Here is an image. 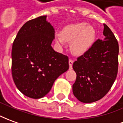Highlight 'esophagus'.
<instances>
[{"mask_svg":"<svg viewBox=\"0 0 123 123\" xmlns=\"http://www.w3.org/2000/svg\"><path fill=\"white\" fill-rule=\"evenodd\" d=\"M74 63V61L72 60H69V66H70V69L72 70V65Z\"/></svg>","mask_w":123,"mask_h":123,"instance_id":"1","label":"esophagus"}]
</instances>
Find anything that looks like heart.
Listing matches in <instances>:
<instances>
[{
  "label": "heart",
  "instance_id": "b5f03b06",
  "mask_svg": "<svg viewBox=\"0 0 123 123\" xmlns=\"http://www.w3.org/2000/svg\"><path fill=\"white\" fill-rule=\"evenodd\" d=\"M96 38V31L86 23H78L67 25L61 33L57 35L55 43L60 47L65 45L66 41L70 43V50L74 55H81L89 50Z\"/></svg>",
  "mask_w": 123,
  "mask_h": 123
}]
</instances>
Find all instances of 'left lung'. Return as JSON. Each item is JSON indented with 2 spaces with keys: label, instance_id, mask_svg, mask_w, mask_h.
Returning <instances> with one entry per match:
<instances>
[{
  "label": "left lung",
  "instance_id": "left-lung-1",
  "mask_svg": "<svg viewBox=\"0 0 123 123\" xmlns=\"http://www.w3.org/2000/svg\"><path fill=\"white\" fill-rule=\"evenodd\" d=\"M102 40L98 39L73 63L76 80L73 94L79 101L91 103L103 98L111 88L118 72V43L113 33L104 24Z\"/></svg>",
  "mask_w": 123,
  "mask_h": 123
}]
</instances>
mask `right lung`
I'll return each instance as SVG.
<instances>
[{
  "instance_id": "1",
  "label": "right lung",
  "mask_w": 123,
  "mask_h": 123,
  "mask_svg": "<svg viewBox=\"0 0 123 123\" xmlns=\"http://www.w3.org/2000/svg\"><path fill=\"white\" fill-rule=\"evenodd\" d=\"M47 16L25 23L12 47V76L17 88L29 98H43L55 80L69 69L68 57L54 51L53 27Z\"/></svg>"
}]
</instances>
